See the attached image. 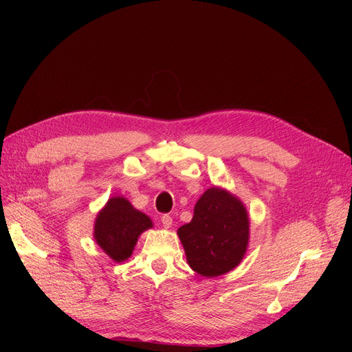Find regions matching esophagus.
I'll list each match as a JSON object with an SVG mask.
<instances>
[{
    "label": "esophagus",
    "mask_w": 352,
    "mask_h": 352,
    "mask_svg": "<svg viewBox=\"0 0 352 352\" xmlns=\"http://www.w3.org/2000/svg\"><path fill=\"white\" fill-rule=\"evenodd\" d=\"M161 224H162V227L165 228V230H168V228H171V226H173V218L170 217V215H162L161 217Z\"/></svg>",
    "instance_id": "obj_1"
}]
</instances>
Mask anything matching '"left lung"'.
Returning <instances> with one entry per match:
<instances>
[{"label":"left lung","instance_id":"8db88e82","mask_svg":"<svg viewBox=\"0 0 352 352\" xmlns=\"http://www.w3.org/2000/svg\"><path fill=\"white\" fill-rule=\"evenodd\" d=\"M177 234L190 267L214 278L243 261L250 243V215L241 199L214 186L198 198L192 219Z\"/></svg>","mask_w":352,"mask_h":352}]
</instances>
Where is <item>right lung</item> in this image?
Masks as SVG:
<instances>
[{"mask_svg": "<svg viewBox=\"0 0 352 352\" xmlns=\"http://www.w3.org/2000/svg\"><path fill=\"white\" fill-rule=\"evenodd\" d=\"M153 227L150 217L134 208L125 197L114 195L96 217L94 239L114 263H124L133 255L138 236Z\"/></svg>", "mask_w": 352, "mask_h": 352, "instance_id": "right-lung-1", "label": "right lung"}]
</instances>
